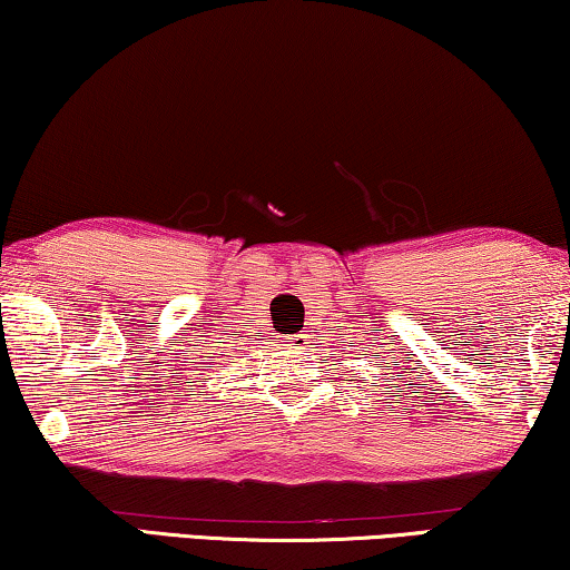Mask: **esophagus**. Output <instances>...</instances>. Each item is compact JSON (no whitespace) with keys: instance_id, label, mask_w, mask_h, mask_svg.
<instances>
[{"instance_id":"1","label":"esophagus","mask_w":570,"mask_h":570,"mask_svg":"<svg viewBox=\"0 0 570 570\" xmlns=\"http://www.w3.org/2000/svg\"><path fill=\"white\" fill-rule=\"evenodd\" d=\"M307 337L309 335H294V345H304V343H307Z\"/></svg>"}]
</instances>
